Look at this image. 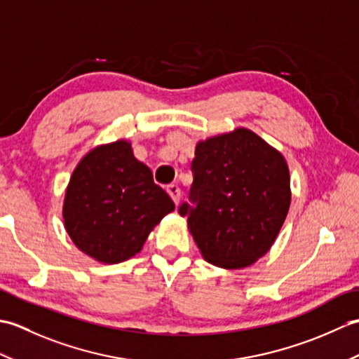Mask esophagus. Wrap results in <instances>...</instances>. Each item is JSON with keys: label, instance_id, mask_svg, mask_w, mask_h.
<instances>
[{"label": "esophagus", "instance_id": "1", "mask_svg": "<svg viewBox=\"0 0 359 359\" xmlns=\"http://www.w3.org/2000/svg\"><path fill=\"white\" fill-rule=\"evenodd\" d=\"M166 191H168V194L171 196V199L174 201V203H179V199H180V188H179L177 185H174V184L168 185V187H166Z\"/></svg>", "mask_w": 359, "mask_h": 359}]
</instances>
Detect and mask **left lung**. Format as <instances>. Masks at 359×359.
<instances>
[{
	"label": "left lung",
	"mask_w": 359,
	"mask_h": 359,
	"mask_svg": "<svg viewBox=\"0 0 359 359\" xmlns=\"http://www.w3.org/2000/svg\"><path fill=\"white\" fill-rule=\"evenodd\" d=\"M189 191L180 216L207 262L239 270L276 241L292 201L284 156L247 128L196 144Z\"/></svg>",
	"instance_id": "left-lung-1"
}]
</instances>
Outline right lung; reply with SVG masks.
<instances>
[{
	"instance_id": "1",
	"label": "right lung",
	"mask_w": 359,
	"mask_h": 359,
	"mask_svg": "<svg viewBox=\"0 0 359 359\" xmlns=\"http://www.w3.org/2000/svg\"><path fill=\"white\" fill-rule=\"evenodd\" d=\"M175 205L154 184L131 143L100 144L71 175L63 202L65 228L75 247L102 264L128 261Z\"/></svg>"
}]
</instances>
